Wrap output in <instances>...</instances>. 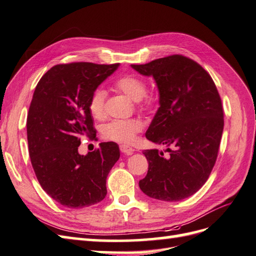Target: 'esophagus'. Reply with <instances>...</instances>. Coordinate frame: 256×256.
Listing matches in <instances>:
<instances>
[{
  "mask_svg": "<svg viewBox=\"0 0 256 256\" xmlns=\"http://www.w3.org/2000/svg\"><path fill=\"white\" fill-rule=\"evenodd\" d=\"M120 150L122 152L126 154H131L134 152V150L132 148V147L129 146V145H126V144H122L120 146Z\"/></svg>",
  "mask_w": 256,
  "mask_h": 256,
  "instance_id": "1",
  "label": "esophagus"
}]
</instances>
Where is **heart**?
<instances>
[{"label": "heart", "mask_w": 256, "mask_h": 256, "mask_svg": "<svg viewBox=\"0 0 256 256\" xmlns=\"http://www.w3.org/2000/svg\"><path fill=\"white\" fill-rule=\"evenodd\" d=\"M115 86L136 102L144 100V104L147 106L152 102V97H145L147 90L146 84L138 76H122L115 82ZM106 92L102 88L95 90L90 98V112L97 120L104 118L106 115ZM143 128L144 124L138 118L115 120L106 124L102 129V134L106 140L122 144H130L134 141L136 134L141 132Z\"/></svg>", "instance_id": "b5f03b06"}]
</instances>
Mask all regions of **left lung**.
<instances>
[{
	"mask_svg": "<svg viewBox=\"0 0 256 256\" xmlns=\"http://www.w3.org/2000/svg\"><path fill=\"white\" fill-rule=\"evenodd\" d=\"M131 67L156 82L159 109L145 136L170 152H143L148 171L140 189L166 202L189 198L206 182L218 156L224 126L218 90L202 66L178 54Z\"/></svg>",
	"mask_w": 256,
	"mask_h": 256,
	"instance_id": "8db88e82",
	"label": "left lung"
}]
</instances>
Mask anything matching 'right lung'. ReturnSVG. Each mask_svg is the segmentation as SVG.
I'll return each mask as SVG.
<instances>
[{"mask_svg":"<svg viewBox=\"0 0 256 256\" xmlns=\"http://www.w3.org/2000/svg\"><path fill=\"white\" fill-rule=\"evenodd\" d=\"M120 64L53 66L38 82L28 114V152L42 188L69 208L97 204L106 196V177L120 158L113 142L80 154L84 136H96L88 109L95 90Z\"/></svg>","mask_w":256,"mask_h":256,"instance_id":"add662e5","label":"right lung"}]
</instances>
